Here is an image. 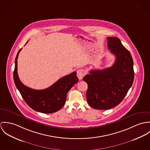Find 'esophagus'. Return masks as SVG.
<instances>
[{"mask_svg":"<svg viewBox=\"0 0 150 150\" xmlns=\"http://www.w3.org/2000/svg\"><path fill=\"white\" fill-rule=\"evenodd\" d=\"M86 73V72L85 70H84L83 69H79L77 71V76L79 80H81L83 78V77L85 75Z\"/></svg>","mask_w":150,"mask_h":150,"instance_id":"esophagus-1","label":"esophagus"}]
</instances>
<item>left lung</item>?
<instances>
[{"label":"left lung","instance_id":"left-lung-1","mask_svg":"<svg viewBox=\"0 0 150 150\" xmlns=\"http://www.w3.org/2000/svg\"><path fill=\"white\" fill-rule=\"evenodd\" d=\"M108 47L115 55L111 67L89 71L83 81L88 84L86 98L96 109L107 110L117 106L124 98L134 80L132 56L117 37H109Z\"/></svg>","mask_w":150,"mask_h":150}]
</instances>
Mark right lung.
I'll use <instances>...</instances> for the list:
<instances>
[{"instance_id": "1", "label": "right lung", "mask_w": 150, "mask_h": 150, "mask_svg": "<svg viewBox=\"0 0 150 150\" xmlns=\"http://www.w3.org/2000/svg\"><path fill=\"white\" fill-rule=\"evenodd\" d=\"M21 50H19L16 57L13 76L15 84L23 99L35 111L43 113H52L59 111L66 103L68 91L78 82L76 72H73L60 78L50 87L44 90H37L29 88L21 82L18 75L17 59Z\"/></svg>"}]
</instances>
